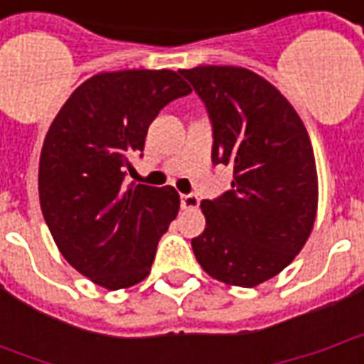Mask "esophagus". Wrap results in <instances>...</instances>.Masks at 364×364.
Here are the masks:
<instances>
[{"mask_svg": "<svg viewBox=\"0 0 364 364\" xmlns=\"http://www.w3.org/2000/svg\"><path fill=\"white\" fill-rule=\"evenodd\" d=\"M181 206L185 210L198 208V197L197 195H181Z\"/></svg>", "mask_w": 364, "mask_h": 364, "instance_id": "obj_1", "label": "esophagus"}]
</instances>
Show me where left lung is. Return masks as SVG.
Returning <instances> with one entry per match:
<instances>
[{
  "label": "left lung",
  "instance_id": "1",
  "mask_svg": "<svg viewBox=\"0 0 364 364\" xmlns=\"http://www.w3.org/2000/svg\"><path fill=\"white\" fill-rule=\"evenodd\" d=\"M213 122V161L234 167L232 189L203 200L191 245L213 279L252 289L273 279L310 236L318 210L312 142L287 97L252 70H179Z\"/></svg>",
  "mask_w": 364,
  "mask_h": 364
}]
</instances>
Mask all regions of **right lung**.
I'll list each match as a JSON object with an SVG mask.
<instances>
[{"instance_id": "1", "label": "right lung", "mask_w": 364, "mask_h": 364, "mask_svg": "<svg viewBox=\"0 0 364 364\" xmlns=\"http://www.w3.org/2000/svg\"><path fill=\"white\" fill-rule=\"evenodd\" d=\"M191 87L171 70L103 72L70 95L44 138L41 208L64 259L99 287L150 274L159 237L179 213L173 187L124 185L159 111Z\"/></svg>"}]
</instances>
